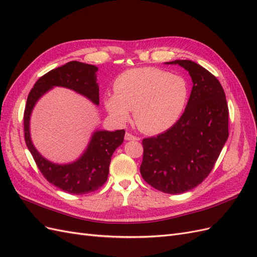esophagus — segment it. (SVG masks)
Instances as JSON below:
<instances>
[{
  "mask_svg": "<svg viewBox=\"0 0 257 257\" xmlns=\"http://www.w3.org/2000/svg\"><path fill=\"white\" fill-rule=\"evenodd\" d=\"M124 138H125V141H139V138L133 134L131 133H125V136H124Z\"/></svg>",
  "mask_w": 257,
  "mask_h": 257,
  "instance_id": "obj_1",
  "label": "esophagus"
}]
</instances>
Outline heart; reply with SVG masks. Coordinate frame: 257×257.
Instances as JSON below:
<instances>
[{"label":"heart","instance_id":"1","mask_svg":"<svg viewBox=\"0 0 257 257\" xmlns=\"http://www.w3.org/2000/svg\"><path fill=\"white\" fill-rule=\"evenodd\" d=\"M114 94L104 97L112 118L125 122L133 110L138 128L147 134H160L172 127L185 109L190 85L183 76L160 68H132L113 82Z\"/></svg>","mask_w":257,"mask_h":257}]
</instances>
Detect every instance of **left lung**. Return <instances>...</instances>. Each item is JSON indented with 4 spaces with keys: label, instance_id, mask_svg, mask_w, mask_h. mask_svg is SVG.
<instances>
[{
    "label": "left lung",
    "instance_id": "1",
    "mask_svg": "<svg viewBox=\"0 0 257 257\" xmlns=\"http://www.w3.org/2000/svg\"><path fill=\"white\" fill-rule=\"evenodd\" d=\"M193 88L185 110L166 132L143 141L141 174L161 192L181 194L203 182L228 138V106L220 81L191 60H176Z\"/></svg>",
    "mask_w": 257,
    "mask_h": 257
}]
</instances>
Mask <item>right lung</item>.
Instances as JSON below:
<instances>
[{
  "mask_svg": "<svg viewBox=\"0 0 257 257\" xmlns=\"http://www.w3.org/2000/svg\"><path fill=\"white\" fill-rule=\"evenodd\" d=\"M97 69L94 65L78 61H71L65 65L51 69L42 76L30 91L23 116L26 144L38 169L49 183L74 195L94 192L106 182L111 157L116 148L122 145L125 131H95L87 149L78 160L69 164H56L46 160L35 149L30 135V118L37 100L53 87L71 89L98 105Z\"/></svg>",
  "mask_w": 257,
  "mask_h": 257,
  "instance_id": "1",
  "label": "right lung"
}]
</instances>
